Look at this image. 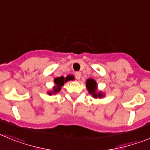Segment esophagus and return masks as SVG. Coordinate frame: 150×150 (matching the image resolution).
I'll return each instance as SVG.
<instances>
[{"mask_svg":"<svg viewBox=\"0 0 150 150\" xmlns=\"http://www.w3.org/2000/svg\"><path fill=\"white\" fill-rule=\"evenodd\" d=\"M75 77L77 80H79L80 79V77H81V73L80 72H76L75 73Z\"/></svg>","mask_w":150,"mask_h":150,"instance_id":"1","label":"esophagus"}]
</instances>
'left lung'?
<instances>
[{"label": "left lung", "mask_w": 150, "mask_h": 150, "mask_svg": "<svg viewBox=\"0 0 150 150\" xmlns=\"http://www.w3.org/2000/svg\"><path fill=\"white\" fill-rule=\"evenodd\" d=\"M86 86L87 90H88V93L91 95L94 98H101L105 97V93L102 92V91H98V84L96 81L94 79H88L86 83Z\"/></svg>", "instance_id": "1"}]
</instances>
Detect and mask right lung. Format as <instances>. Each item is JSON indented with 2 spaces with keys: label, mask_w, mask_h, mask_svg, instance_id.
<instances>
[{
  "label": "right lung",
  "mask_w": 150,
  "mask_h": 150,
  "mask_svg": "<svg viewBox=\"0 0 150 150\" xmlns=\"http://www.w3.org/2000/svg\"><path fill=\"white\" fill-rule=\"evenodd\" d=\"M70 80H73V77L71 75H68V76H66L65 78L64 77V76H60V77L55 78V79H54L55 86H53L52 91H47V94L50 95H52V94L59 93V91H61V89H62V87L64 85V83H67V81H70Z\"/></svg>",
  "instance_id": "right-lung-1"
}]
</instances>
